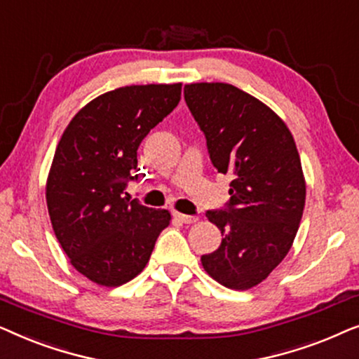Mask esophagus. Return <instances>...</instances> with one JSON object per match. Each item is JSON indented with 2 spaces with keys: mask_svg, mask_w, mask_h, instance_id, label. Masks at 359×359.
Here are the masks:
<instances>
[{
  "mask_svg": "<svg viewBox=\"0 0 359 359\" xmlns=\"http://www.w3.org/2000/svg\"><path fill=\"white\" fill-rule=\"evenodd\" d=\"M175 217L183 224H196L199 220L198 215H186V214H180V212H175Z\"/></svg>",
  "mask_w": 359,
  "mask_h": 359,
  "instance_id": "obj_1",
  "label": "esophagus"
}]
</instances>
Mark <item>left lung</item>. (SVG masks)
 <instances>
[{
	"label": "left lung",
	"instance_id": "obj_1",
	"mask_svg": "<svg viewBox=\"0 0 359 359\" xmlns=\"http://www.w3.org/2000/svg\"><path fill=\"white\" fill-rule=\"evenodd\" d=\"M184 100L217 173L232 178L227 209L205 212L222 243L201 263L219 284L245 291L264 281L292 247L306 205L301 156L281 117L237 86L191 83Z\"/></svg>",
	"mask_w": 359,
	"mask_h": 359
}]
</instances>
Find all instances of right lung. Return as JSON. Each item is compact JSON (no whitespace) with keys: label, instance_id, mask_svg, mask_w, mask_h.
<instances>
[{"label":"right lung","instance_id":"obj_1","mask_svg":"<svg viewBox=\"0 0 359 359\" xmlns=\"http://www.w3.org/2000/svg\"><path fill=\"white\" fill-rule=\"evenodd\" d=\"M181 83L107 91L76 112L63 130L47 176L46 199L58 243L78 273L106 287L142 273L166 209L124 193L137 180V150L150 129L178 106Z\"/></svg>","mask_w":359,"mask_h":359}]
</instances>
